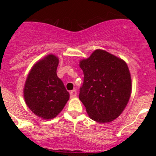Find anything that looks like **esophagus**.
I'll return each mask as SVG.
<instances>
[{"label":"esophagus","instance_id":"34e87169","mask_svg":"<svg viewBox=\"0 0 156 156\" xmlns=\"http://www.w3.org/2000/svg\"><path fill=\"white\" fill-rule=\"evenodd\" d=\"M69 94H70V97H71V98H75V97H76V95H77V91H76V89H73V90L70 91V92H69Z\"/></svg>","mask_w":156,"mask_h":156}]
</instances>
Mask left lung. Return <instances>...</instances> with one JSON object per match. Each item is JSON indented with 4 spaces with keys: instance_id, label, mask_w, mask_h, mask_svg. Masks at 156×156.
<instances>
[{
    "instance_id": "left-lung-1",
    "label": "left lung",
    "mask_w": 156,
    "mask_h": 156,
    "mask_svg": "<svg viewBox=\"0 0 156 156\" xmlns=\"http://www.w3.org/2000/svg\"><path fill=\"white\" fill-rule=\"evenodd\" d=\"M83 83L79 99L89 117L98 122H112L128 104L131 78L128 65L121 58L103 50H96L80 62Z\"/></svg>"
}]
</instances>
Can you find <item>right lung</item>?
I'll return each instance as SVG.
<instances>
[{
	"instance_id": "obj_1",
	"label": "right lung",
	"mask_w": 156,
	"mask_h": 156,
	"mask_svg": "<svg viewBox=\"0 0 156 156\" xmlns=\"http://www.w3.org/2000/svg\"><path fill=\"white\" fill-rule=\"evenodd\" d=\"M58 58L48 55L36 63L28 74L24 98L34 114L44 119L56 117L69 98L62 80L57 76Z\"/></svg>"
}]
</instances>
